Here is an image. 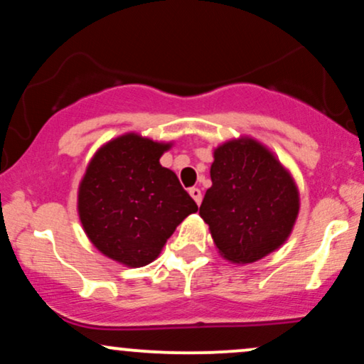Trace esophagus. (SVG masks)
<instances>
[{
  "label": "esophagus",
  "instance_id": "34e87169",
  "mask_svg": "<svg viewBox=\"0 0 364 364\" xmlns=\"http://www.w3.org/2000/svg\"><path fill=\"white\" fill-rule=\"evenodd\" d=\"M188 193L191 195V198L195 200L196 202V205H200V202H202V190H200V188H190V190H188Z\"/></svg>",
  "mask_w": 364,
  "mask_h": 364
}]
</instances>
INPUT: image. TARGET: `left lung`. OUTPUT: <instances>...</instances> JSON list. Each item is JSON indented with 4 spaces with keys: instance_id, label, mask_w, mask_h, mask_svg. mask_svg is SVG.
<instances>
[{
    "instance_id": "1",
    "label": "left lung",
    "mask_w": 364,
    "mask_h": 364,
    "mask_svg": "<svg viewBox=\"0 0 364 364\" xmlns=\"http://www.w3.org/2000/svg\"><path fill=\"white\" fill-rule=\"evenodd\" d=\"M210 179L200 215L225 260L252 263L284 245L299 193L269 149L248 136L225 141L214 150Z\"/></svg>"
}]
</instances>
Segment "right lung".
<instances>
[{
	"label": "right lung",
	"instance_id": "obj_1",
	"mask_svg": "<svg viewBox=\"0 0 364 364\" xmlns=\"http://www.w3.org/2000/svg\"><path fill=\"white\" fill-rule=\"evenodd\" d=\"M171 144L127 133L92 157L78 188L83 231L99 252L127 267L156 260L174 229L198 210L159 159Z\"/></svg>",
	"mask_w": 364,
	"mask_h": 364
}]
</instances>
